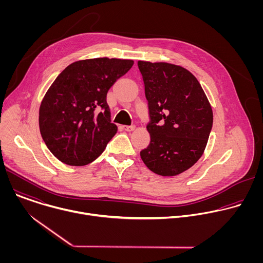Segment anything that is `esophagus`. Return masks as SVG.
<instances>
[{"instance_id":"1","label":"esophagus","mask_w":263,"mask_h":263,"mask_svg":"<svg viewBox=\"0 0 263 263\" xmlns=\"http://www.w3.org/2000/svg\"><path fill=\"white\" fill-rule=\"evenodd\" d=\"M123 129L127 132H131L135 129V126H123Z\"/></svg>"}]
</instances>
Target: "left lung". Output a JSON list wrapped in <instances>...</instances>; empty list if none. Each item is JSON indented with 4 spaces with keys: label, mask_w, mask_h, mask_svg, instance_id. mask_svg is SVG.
I'll return each mask as SVG.
<instances>
[{
    "label": "left lung",
    "mask_w": 263,
    "mask_h": 263,
    "mask_svg": "<svg viewBox=\"0 0 263 263\" xmlns=\"http://www.w3.org/2000/svg\"><path fill=\"white\" fill-rule=\"evenodd\" d=\"M144 83L151 136L140 152L143 163L160 176H176L203 155L213 123L209 101L194 74L166 63L138 61Z\"/></svg>",
    "instance_id": "8db88e82"
}]
</instances>
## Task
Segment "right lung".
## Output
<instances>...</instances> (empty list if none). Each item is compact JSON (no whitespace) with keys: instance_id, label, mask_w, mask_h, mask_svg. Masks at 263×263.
Wrapping results in <instances>:
<instances>
[{"instance_id":"right-lung-1","label":"right lung","mask_w":263,"mask_h":263,"mask_svg":"<svg viewBox=\"0 0 263 263\" xmlns=\"http://www.w3.org/2000/svg\"><path fill=\"white\" fill-rule=\"evenodd\" d=\"M133 60L93 58L65 67L40 108V130L51 153L61 162H92L118 131L111 123L107 92L132 67Z\"/></svg>"}]
</instances>
